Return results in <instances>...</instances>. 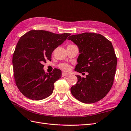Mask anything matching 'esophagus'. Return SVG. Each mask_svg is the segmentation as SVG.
<instances>
[{
	"mask_svg": "<svg viewBox=\"0 0 131 131\" xmlns=\"http://www.w3.org/2000/svg\"><path fill=\"white\" fill-rule=\"evenodd\" d=\"M69 73H66L65 72H63L62 73V77H64V76H68L69 75Z\"/></svg>",
	"mask_w": 131,
	"mask_h": 131,
	"instance_id": "34e87169",
	"label": "esophagus"
}]
</instances>
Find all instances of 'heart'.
I'll list each match as a JSON object with an SVG mask.
<instances>
[{
  "label": "heart",
  "mask_w": 131,
  "mask_h": 131,
  "mask_svg": "<svg viewBox=\"0 0 131 131\" xmlns=\"http://www.w3.org/2000/svg\"><path fill=\"white\" fill-rule=\"evenodd\" d=\"M71 45H72V44H71ZM69 46H70V45H69ZM59 67L60 69L65 70V71H68L70 69V65L68 64V63H61L59 65Z\"/></svg>",
  "instance_id": "1"
}]
</instances>
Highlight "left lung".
<instances>
[{"label": "left lung", "mask_w": 131, "mask_h": 131, "mask_svg": "<svg viewBox=\"0 0 131 131\" xmlns=\"http://www.w3.org/2000/svg\"><path fill=\"white\" fill-rule=\"evenodd\" d=\"M78 47L80 55L74 70L86 77L77 75V83L71 88L72 95L80 102L91 104L102 99L114 83L117 58L111 42L102 35L85 32L70 36Z\"/></svg>", "instance_id": "1"}]
</instances>
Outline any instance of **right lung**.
<instances>
[{"instance_id": "right-lung-1", "label": "right lung", "mask_w": 131, "mask_h": 131, "mask_svg": "<svg viewBox=\"0 0 131 131\" xmlns=\"http://www.w3.org/2000/svg\"><path fill=\"white\" fill-rule=\"evenodd\" d=\"M70 35L33 29L21 37L13 54V65L16 84L26 97L40 100L52 94L61 71L55 69L46 73L43 63L51 60L53 51Z\"/></svg>"}]
</instances>
